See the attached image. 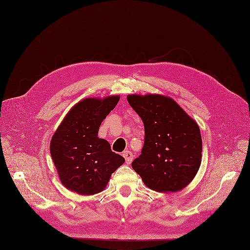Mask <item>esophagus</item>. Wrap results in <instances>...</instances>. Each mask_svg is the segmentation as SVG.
<instances>
[{"label":"esophagus","mask_w":250,"mask_h":250,"mask_svg":"<svg viewBox=\"0 0 250 250\" xmlns=\"http://www.w3.org/2000/svg\"><path fill=\"white\" fill-rule=\"evenodd\" d=\"M124 158H125V163H126L127 165H130V164L132 163L133 159H134V155H133V153L130 152V151H125V152H124Z\"/></svg>","instance_id":"esophagus-1"}]
</instances>
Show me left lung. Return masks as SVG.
I'll use <instances>...</instances> for the list:
<instances>
[{
    "label": "left lung",
    "mask_w": 250,
    "mask_h": 250,
    "mask_svg": "<svg viewBox=\"0 0 250 250\" xmlns=\"http://www.w3.org/2000/svg\"><path fill=\"white\" fill-rule=\"evenodd\" d=\"M127 102L144 124V146L132 163L147 188L160 192L181 190L201 166L198 124L169 97L128 95Z\"/></svg>",
    "instance_id": "8db88e82"
}]
</instances>
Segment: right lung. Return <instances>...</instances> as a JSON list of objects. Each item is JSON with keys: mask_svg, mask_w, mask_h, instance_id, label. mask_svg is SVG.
<instances>
[{"mask_svg": "<svg viewBox=\"0 0 250 250\" xmlns=\"http://www.w3.org/2000/svg\"><path fill=\"white\" fill-rule=\"evenodd\" d=\"M118 96L80 101L64 116L50 141V154L62 186L79 195L104 190L125 159L98 137L101 123L113 110Z\"/></svg>", "mask_w": 250, "mask_h": 250, "instance_id": "1", "label": "right lung"}]
</instances>
